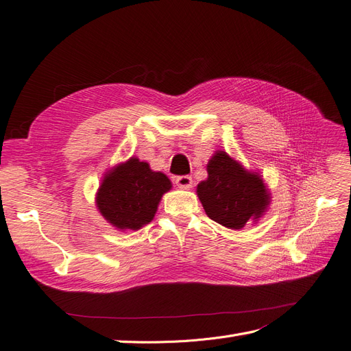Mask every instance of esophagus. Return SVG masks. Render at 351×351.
<instances>
[{
	"instance_id": "esophagus-1",
	"label": "esophagus",
	"mask_w": 351,
	"mask_h": 351,
	"mask_svg": "<svg viewBox=\"0 0 351 351\" xmlns=\"http://www.w3.org/2000/svg\"><path fill=\"white\" fill-rule=\"evenodd\" d=\"M176 184L180 189H190L193 186V178L190 176H180L176 178Z\"/></svg>"
}]
</instances>
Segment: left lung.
Segmentation results:
<instances>
[{
  "label": "left lung",
  "mask_w": 351,
  "mask_h": 351,
  "mask_svg": "<svg viewBox=\"0 0 351 351\" xmlns=\"http://www.w3.org/2000/svg\"><path fill=\"white\" fill-rule=\"evenodd\" d=\"M208 178L196 193L206 215L230 230L258 222L271 205V192L256 171H249L224 151H217L206 165Z\"/></svg>",
  "instance_id": "left-lung-1"
}]
</instances>
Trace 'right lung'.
Listing matches in <instances>:
<instances>
[{"mask_svg":"<svg viewBox=\"0 0 351 351\" xmlns=\"http://www.w3.org/2000/svg\"><path fill=\"white\" fill-rule=\"evenodd\" d=\"M171 187L164 173L132 156L104 174L95 204L112 227L136 231L154 219L159 202Z\"/></svg>","mask_w":351,"mask_h":351,"instance_id":"obj_1","label":"right lung"}]
</instances>
